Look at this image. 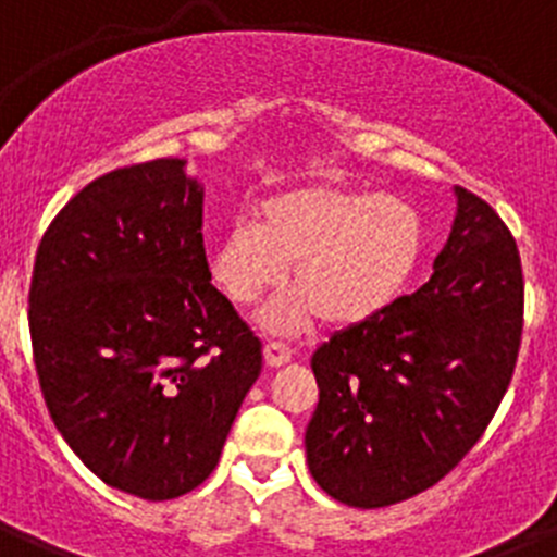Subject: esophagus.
<instances>
[{
  "mask_svg": "<svg viewBox=\"0 0 557 557\" xmlns=\"http://www.w3.org/2000/svg\"><path fill=\"white\" fill-rule=\"evenodd\" d=\"M264 366L268 368H282L287 366L289 357H293V351H289L284 343H275V339H270V343H264Z\"/></svg>",
  "mask_w": 557,
  "mask_h": 557,
  "instance_id": "esophagus-1",
  "label": "esophagus"
}]
</instances>
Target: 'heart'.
<instances>
[{
    "label": "heart",
    "instance_id": "1",
    "mask_svg": "<svg viewBox=\"0 0 557 557\" xmlns=\"http://www.w3.org/2000/svg\"><path fill=\"white\" fill-rule=\"evenodd\" d=\"M424 250V220L412 203L379 191H282L236 223L209 250L211 278L234 307H253L293 264V289L264 312L273 332H301L318 314L354 326L405 289Z\"/></svg>",
    "mask_w": 557,
    "mask_h": 557
}]
</instances>
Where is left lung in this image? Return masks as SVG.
<instances>
[{"mask_svg": "<svg viewBox=\"0 0 557 557\" xmlns=\"http://www.w3.org/2000/svg\"><path fill=\"white\" fill-rule=\"evenodd\" d=\"M435 273L312 354L314 482L351 508H387L444 480L491 424L513 376L524 278L513 234L474 191Z\"/></svg>", "mask_w": 557, "mask_h": 557, "instance_id": "obj_1", "label": "left lung"}]
</instances>
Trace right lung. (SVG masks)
<instances>
[{"label":"right lung","mask_w":557,"mask_h":557,"mask_svg":"<svg viewBox=\"0 0 557 557\" xmlns=\"http://www.w3.org/2000/svg\"><path fill=\"white\" fill-rule=\"evenodd\" d=\"M184 159L91 181L44 234L29 337L44 401L72 451L139 499L214 471L262 343L211 287L203 186Z\"/></svg>","instance_id":"obj_1"}]
</instances>
